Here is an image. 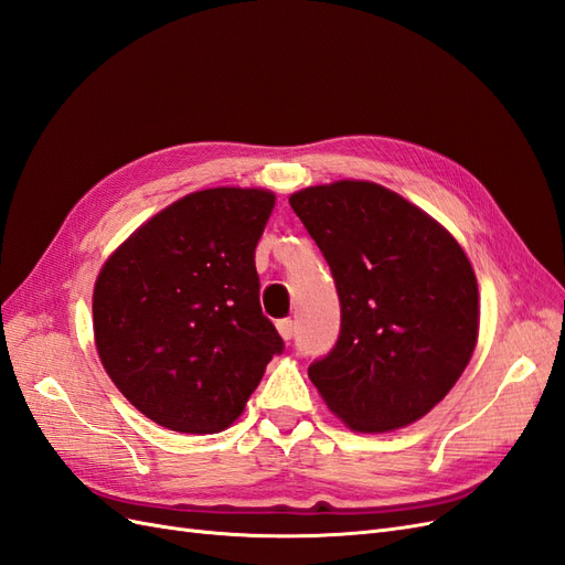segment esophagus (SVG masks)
Wrapping results in <instances>:
<instances>
[{
    "label": "esophagus",
    "instance_id": "1",
    "mask_svg": "<svg viewBox=\"0 0 565 565\" xmlns=\"http://www.w3.org/2000/svg\"><path fill=\"white\" fill-rule=\"evenodd\" d=\"M278 334H280L285 341L292 339V334H295V322L289 320V318L280 320V322H278Z\"/></svg>",
    "mask_w": 565,
    "mask_h": 565
}]
</instances>
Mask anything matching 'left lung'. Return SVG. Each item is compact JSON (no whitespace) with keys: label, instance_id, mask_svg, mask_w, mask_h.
<instances>
[{"label":"left lung","instance_id":"8db88e82","mask_svg":"<svg viewBox=\"0 0 565 565\" xmlns=\"http://www.w3.org/2000/svg\"><path fill=\"white\" fill-rule=\"evenodd\" d=\"M330 264L341 303L337 347L309 367L351 431L422 419L469 365L481 322L469 256L434 216L388 188L341 179L289 195Z\"/></svg>","mask_w":565,"mask_h":565}]
</instances>
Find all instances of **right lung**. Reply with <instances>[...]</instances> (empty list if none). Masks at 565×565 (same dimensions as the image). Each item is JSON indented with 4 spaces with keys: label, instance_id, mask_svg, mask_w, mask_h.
I'll return each mask as SVG.
<instances>
[{
    "label": "right lung",
    "instance_id": "add662e5",
    "mask_svg": "<svg viewBox=\"0 0 565 565\" xmlns=\"http://www.w3.org/2000/svg\"><path fill=\"white\" fill-rule=\"evenodd\" d=\"M266 188L218 185L150 216L100 266L94 341L119 393L179 434H218L245 413L282 339L262 313L256 243Z\"/></svg>",
    "mask_w": 565,
    "mask_h": 565
}]
</instances>
